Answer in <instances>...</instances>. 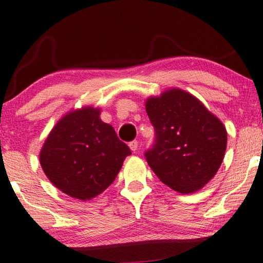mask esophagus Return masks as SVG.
Returning <instances> with one entry per match:
<instances>
[{"instance_id":"obj_1","label":"esophagus","mask_w":263,"mask_h":263,"mask_svg":"<svg viewBox=\"0 0 263 263\" xmlns=\"http://www.w3.org/2000/svg\"><path fill=\"white\" fill-rule=\"evenodd\" d=\"M128 146H129V149L132 150V152H137V149H138V142H137V141L129 142Z\"/></svg>"}]
</instances>
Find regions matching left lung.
Instances as JSON below:
<instances>
[{
	"mask_svg": "<svg viewBox=\"0 0 263 263\" xmlns=\"http://www.w3.org/2000/svg\"><path fill=\"white\" fill-rule=\"evenodd\" d=\"M155 127L153 149L145 153L154 173L180 194L202 189L221 166L227 132L221 120L187 91L172 87L145 101Z\"/></svg>",
	"mask_w": 263,
	"mask_h": 263,
	"instance_id": "obj_1",
	"label": "left lung"
}]
</instances>
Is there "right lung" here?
I'll use <instances>...</instances> for the list:
<instances>
[{
  "label": "right lung",
  "mask_w": 263,
  "mask_h": 263,
  "mask_svg": "<svg viewBox=\"0 0 263 263\" xmlns=\"http://www.w3.org/2000/svg\"><path fill=\"white\" fill-rule=\"evenodd\" d=\"M101 109H72L56 122L40 153L45 176L69 197L89 201L117 178L131 150L101 120Z\"/></svg>",
  "instance_id": "add662e5"
}]
</instances>
